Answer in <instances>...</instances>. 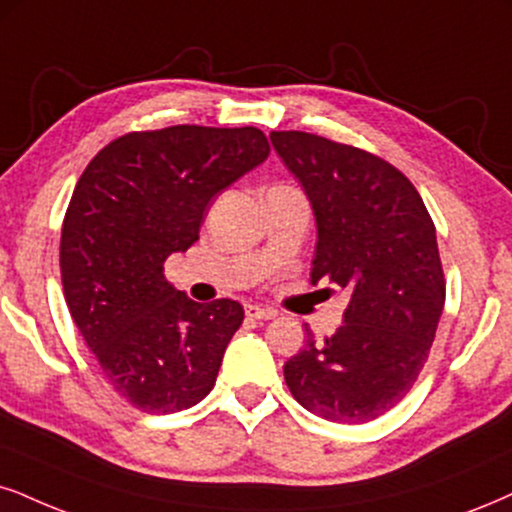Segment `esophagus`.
I'll return each instance as SVG.
<instances>
[{
    "label": "esophagus",
    "instance_id": "1",
    "mask_svg": "<svg viewBox=\"0 0 512 512\" xmlns=\"http://www.w3.org/2000/svg\"><path fill=\"white\" fill-rule=\"evenodd\" d=\"M244 313L249 320H270L275 318V311H270V308H261V306H254V304H246L244 306Z\"/></svg>",
    "mask_w": 512,
    "mask_h": 512
}]
</instances>
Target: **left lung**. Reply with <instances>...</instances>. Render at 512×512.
I'll use <instances>...</instances> for the list:
<instances>
[{
	"mask_svg": "<svg viewBox=\"0 0 512 512\" xmlns=\"http://www.w3.org/2000/svg\"><path fill=\"white\" fill-rule=\"evenodd\" d=\"M270 142L313 206L318 244L311 282L349 292L344 325L285 363L306 410L361 425L408 394L430 356L446 282L437 230L399 168L311 132H270Z\"/></svg>",
	"mask_w": 512,
	"mask_h": 512,
	"instance_id": "left-lung-1",
	"label": "left lung"
}]
</instances>
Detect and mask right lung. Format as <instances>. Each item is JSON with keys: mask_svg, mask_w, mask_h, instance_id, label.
Listing matches in <instances>:
<instances>
[{"mask_svg": "<svg viewBox=\"0 0 512 512\" xmlns=\"http://www.w3.org/2000/svg\"><path fill=\"white\" fill-rule=\"evenodd\" d=\"M268 154L251 125L128 132L73 189L61 230L63 296L113 391L142 413L192 408L216 384L244 308L197 304L163 277V263L197 242L208 201Z\"/></svg>", "mask_w": 512, "mask_h": 512, "instance_id": "1", "label": "right lung"}]
</instances>
